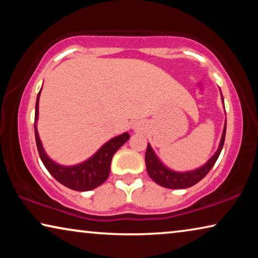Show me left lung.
I'll list each match as a JSON object with an SVG mask.
<instances>
[{
  "label": "left lung",
  "mask_w": 258,
  "mask_h": 258,
  "mask_svg": "<svg viewBox=\"0 0 258 258\" xmlns=\"http://www.w3.org/2000/svg\"><path fill=\"white\" fill-rule=\"evenodd\" d=\"M222 102H223L224 105L223 96H222ZM225 130H227V119H225L221 142L216 153H215L213 155V157H211L206 164H203L202 167L190 171H174L171 170V169H169L168 167H165V165L158 160V157L156 156V154H155L153 148H151L150 144L148 143V148L146 151V165L148 174H149L151 179H153L155 183L164 186V188L185 189L195 185L196 183H199L201 179L210 171V169L214 167L215 163H216L217 158L220 156L222 148H223L224 144Z\"/></svg>",
  "instance_id": "1"
}]
</instances>
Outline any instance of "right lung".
I'll use <instances>...</instances> for the list:
<instances>
[{
	"mask_svg": "<svg viewBox=\"0 0 258 258\" xmlns=\"http://www.w3.org/2000/svg\"><path fill=\"white\" fill-rule=\"evenodd\" d=\"M40 93L37 95L36 107H35V140L38 154H40L41 161L43 162L44 167L50 172L52 177L58 181L67 188L76 190V191H89L101 185L105 179L108 178L110 172L111 158L114 154L129 140V134L123 133L104 143L96 153L90 158L82 163L76 165H61L56 163L50 157L45 154L37 133V118H38V100H40Z\"/></svg>",
	"mask_w": 258,
	"mask_h": 258,
	"instance_id": "add662e5",
	"label": "right lung"
}]
</instances>
